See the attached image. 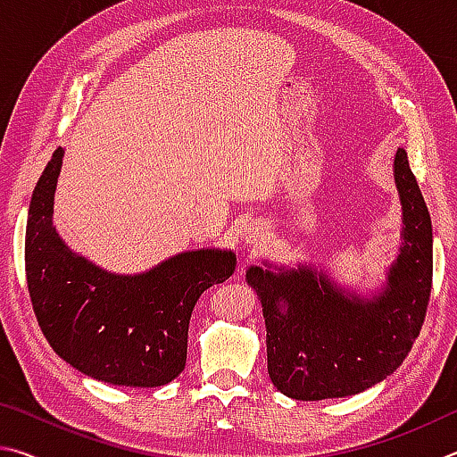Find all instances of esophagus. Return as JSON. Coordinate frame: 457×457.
I'll list each match as a JSON object with an SVG mask.
<instances>
[{"mask_svg": "<svg viewBox=\"0 0 457 457\" xmlns=\"http://www.w3.org/2000/svg\"><path fill=\"white\" fill-rule=\"evenodd\" d=\"M261 238H262V228H259V227H253V224H251L249 228L243 230V241L246 245L257 243V241H261Z\"/></svg>", "mask_w": 457, "mask_h": 457, "instance_id": "1", "label": "esophagus"}]
</instances>
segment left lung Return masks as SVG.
Returning a JSON list of instances; mask_svg holds the SVG:
<instances>
[{
    "label": "left lung",
    "mask_w": 457,
    "mask_h": 457,
    "mask_svg": "<svg viewBox=\"0 0 457 457\" xmlns=\"http://www.w3.org/2000/svg\"><path fill=\"white\" fill-rule=\"evenodd\" d=\"M394 179L402 203V245L386 283L357 295L307 262L246 269L267 327L273 386L303 402L361 394L394 373L411 351L428 311L434 275L431 219L407 152L397 148Z\"/></svg>",
    "instance_id": "8db88e82"
}]
</instances>
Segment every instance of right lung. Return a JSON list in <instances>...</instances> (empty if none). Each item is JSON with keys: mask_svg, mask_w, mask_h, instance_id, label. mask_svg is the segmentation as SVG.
Returning <instances> with one entry per match:
<instances>
[{"mask_svg": "<svg viewBox=\"0 0 457 457\" xmlns=\"http://www.w3.org/2000/svg\"><path fill=\"white\" fill-rule=\"evenodd\" d=\"M62 158L58 148L28 211L26 277L37 323L55 353L87 378L126 387L166 386L187 363L195 303L235 273L237 254L182 251L136 275L94 265L54 227Z\"/></svg>", "mask_w": 457, "mask_h": 457, "instance_id": "obj_1", "label": "right lung"}]
</instances>
